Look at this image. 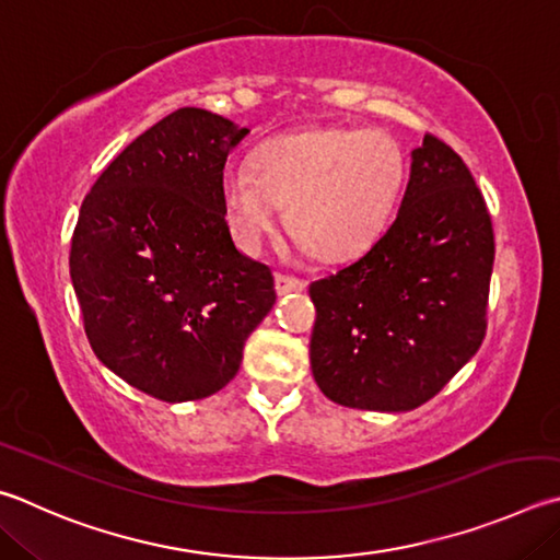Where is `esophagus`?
<instances>
[{"instance_id": "34e87169", "label": "esophagus", "mask_w": 560, "mask_h": 560, "mask_svg": "<svg viewBox=\"0 0 560 560\" xmlns=\"http://www.w3.org/2000/svg\"><path fill=\"white\" fill-rule=\"evenodd\" d=\"M306 289V281L289 277V273H277V293L279 296H287V293H296Z\"/></svg>"}]
</instances>
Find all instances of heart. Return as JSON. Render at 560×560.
<instances>
[{"label":"heart","instance_id":"1","mask_svg":"<svg viewBox=\"0 0 560 560\" xmlns=\"http://www.w3.org/2000/svg\"><path fill=\"white\" fill-rule=\"evenodd\" d=\"M404 156L380 129H313L267 141L222 174L232 235L257 249L287 206V230L313 257L342 259L377 237L399 196Z\"/></svg>","mask_w":560,"mask_h":560}]
</instances>
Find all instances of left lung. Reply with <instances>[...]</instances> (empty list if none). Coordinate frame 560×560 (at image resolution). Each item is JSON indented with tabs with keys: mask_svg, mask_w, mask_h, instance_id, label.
Instances as JSON below:
<instances>
[{
	"mask_svg": "<svg viewBox=\"0 0 560 560\" xmlns=\"http://www.w3.org/2000/svg\"><path fill=\"white\" fill-rule=\"evenodd\" d=\"M492 220L463 159L433 135L411 151L401 208L348 267L311 283V370L330 401L411 411L480 350Z\"/></svg>",
	"mask_w": 560,
	"mask_h": 560,
	"instance_id": "1",
	"label": "left lung"
}]
</instances>
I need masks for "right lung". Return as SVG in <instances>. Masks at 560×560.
<instances>
[{
	"label": "right lung",
	"mask_w": 560,
	"mask_h": 560,
	"mask_svg": "<svg viewBox=\"0 0 560 560\" xmlns=\"http://www.w3.org/2000/svg\"><path fill=\"white\" fill-rule=\"evenodd\" d=\"M247 131L180 107L131 141L80 206L70 279L88 340L154 399L220 392L277 303L271 269L235 247L222 206V168Z\"/></svg>",
	"instance_id": "right-lung-1"
}]
</instances>
